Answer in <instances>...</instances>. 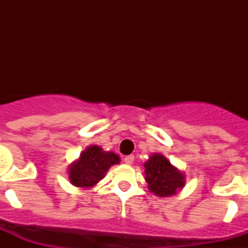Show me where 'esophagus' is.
I'll return each mask as SVG.
<instances>
[{"instance_id":"1","label":"esophagus","mask_w":248,"mask_h":248,"mask_svg":"<svg viewBox=\"0 0 248 248\" xmlns=\"http://www.w3.org/2000/svg\"><path fill=\"white\" fill-rule=\"evenodd\" d=\"M124 161H125V164H128V165H131V164L134 163V155H128V156L124 157Z\"/></svg>"}]
</instances>
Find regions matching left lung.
Here are the masks:
<instances>
[{
  "mask_svg": "<svg viewBox=\"0 0 248 248\" xmlns=\"http://www.w3.org/2000/svg\"><path fill=\"white\" fill-rule=\"evenodd\" d=\"M145 181L151 194L159 198H169L176 195L186 184V176L181 170L172 165L163 154H151L144 163Z\"/></svg>",
  "mask_w": 248,
  "mask_h": 248,
  "instance_id": "obj_1",
  "label": "left lung"
}]
</instances>
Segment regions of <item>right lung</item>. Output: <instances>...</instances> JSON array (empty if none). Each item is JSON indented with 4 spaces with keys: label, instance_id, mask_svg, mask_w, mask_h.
<instances>
[{
    "label": "right lung",
    "instance_id": "right-lung-1",
    "mask_svg": "<svg viewBox=\"0 0 248 248\" xmlns=\"http://www.w3.org/2000/svg\"><path fill=\"white\" fill-rule=\"evenodd\" d=\"M119 163V155L113 151H104L99 145H89L78 159L69 164L68 179L77 187L89 189L102 180L110 166Z\"/></svg>",
    "mask_w": 248,
    "mask_h": 248
}]
</instances>
